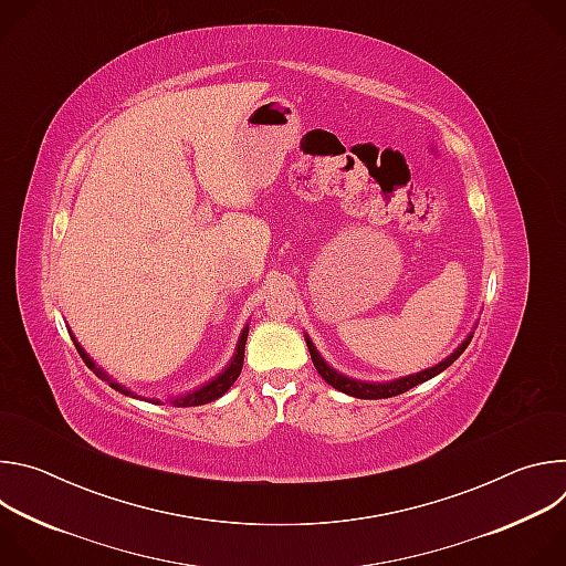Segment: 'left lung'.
Masks as SVG:
<instances>
[{
  "label": "left lung",
  "instance_id": "8db88e82",
  "mask_svg": "<svg viewBox=\"0 0 566 566\" xmlns=\"http://www.w3.org/2000/svg\"><path fill=\"white\" fill-rule=\"evenodd\" d=\"M472 334L474 332H470L468 336H465V340L448 356V358H443L441 363H437L434 367H428V369H423V371H417V374H410V376H402V378H394V380H382V382H374V380H358V378H349V376H345V374H340V371H336L332 365H327V360L319 356V352L315 349V345H313V340L304 334V340H306V347H308V354H311V360H313V365H315V369H317V374L325 378L332 387H336L338 391H343V394H349V396H354V398H367V400H376V398H389V396H398V394H402V391H408V389H412V387H417L419 382H426V380H430V378H434V376H439L443 369H448L461 354H463V349L470 345V340H472Z\"/></svg>",
  "mask_w": 566,
  "mask_h": 566
}]
</instances>
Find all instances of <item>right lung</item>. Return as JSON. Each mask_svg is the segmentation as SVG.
I'll list each match as a JSON object with an SVG mask.
<instances>
[{
	"instance_id": "obj_1",
	"label": "right lung",
	"mask_w": 566,
	"mask_h": 566,
	"mask_svg": "<svg viewBox=\"0 0 566 566\" xmlns=\"http://www.w3.org/2000/svg\"><path fill=\"white\" fill-rule=\"evenodd\" d=\"M69 336H71V340H73V345H75L77 354L83 356L85 365H87L90 369H94V374H96L98 378L107 380L112 389H116V391H120V394H125V396H129V398H143V400L154 402V406H158L160 398H147V396H140V394L132 391L129 387H125L123 382H118L112 374H107L103 367H98V365L90 358V354L83 349V345H80V343L75 340V336H73L71 332H69ZM247 338H249V325H247L244 329H241V336H239V340H237V347H234V354H232L230 363H228V365H226V367H223L214 378H210L208 382L199 385L197 389H190V391L179 394V396H170L172 408H195V406H206V402L221 398V396L232 387V382L239 378V374H241V365H244V347H247Z\"/></svg>"
}]
</instances>
